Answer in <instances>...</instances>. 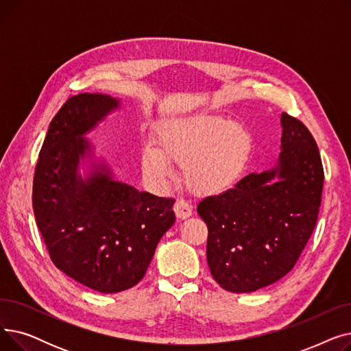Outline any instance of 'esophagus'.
Listing matches in <instances>:
<instances>
[{
    "mask_svg": "<svg viewBox=\"0 0 351 351\" xmlns=\"http://www.w3.org/2000/svg\"><path fill=\"white\" fill-rule=\"evenodd\" d=\"M173 210H175L178 219H188L192 215V206L188 204V202L183 200V199H178L175 202Z\"/></svg>",
    "mask_w": 351,
    "mask_h": 351,
    "instance_id": "34e87169",
    "label": "esophagus"
}]
</instances>
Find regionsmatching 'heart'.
<instances>
[{"mask_svg": "<svg viewBox=\"0 0 351 351\" xmlns=\"http://www.w3.org/2000/svg\"><path fill=\"white\" fill-rule=\"evenodd\" d=\"M253 152L247 128L215 115H192L162 121L156 146L141 154L145 178L163 186L173 175L172 162L182 165V178L199 196L220 195L232 189L243 175Z\"/></svg>", "mask_w": 351, "mask_h": 351, "instance_id": "heart-1", "label": "heart"}]
</instances>
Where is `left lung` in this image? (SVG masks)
<instances>
[{
    "mask_svg": "<svg viewBox=\"0 0 351 351\" xmlns=\"http://www.w3.org/2000/svg\"><path fill=\"white\" fill-rule=\"evenodd\" d=\"M278 165L250 173L222 195L197 205L208 225V265L228 291L250 293L273 285L296 265L315 230L324 172L308 129L282 114Z\"/></svg>",
    "mask_w": 351,
    "mask_h": 351,
    "instance_id": "obj_1",
    "label": "left lung"
}]
</instances>
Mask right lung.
Masks as SVG:
<instances>
[{"label": "right lung", "instance_id": "obj_1", "mask_svg": "<svg viewBox=\"0 0 351 351\" xmlns=\"http://www.w3.org/2000/svg\"><path fill=\"white\" fill-rule=\"evenodd\" d=\"M121 101L104 94L69 98L49 123L36 162L32 208L53 265L81 285L118 293L138 285L160 237L175 223V199L114 179L85 135ZM88 158V172L81 164Z\"/></svg>", "mask_w": 351, "mask_h": 351}]
</instances>
